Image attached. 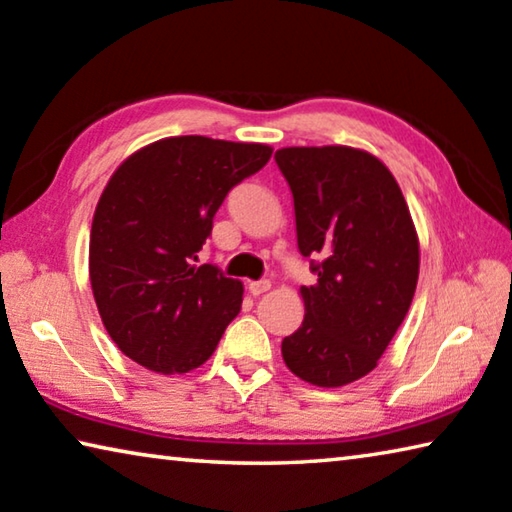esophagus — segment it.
Here are the masks:
<instances>
[{
    "instance_id": "esophagus-1",
    "label": "esophagus",
    "mask_w": 512,
    "mask_h": 512,
    "mask_svg": "<svg viewBox=\"0 0 512 512\" xmlns=\"http://www.w3.org/2000/svg\"><path fill=\"white\" fill-rule=\"evenodd\" d=\"M271 289V282L269 280H255V282H248V291L253 296H259V294H264V291H269Z\"/></svg>"
}]
</instances>
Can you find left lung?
I'll use <instances>...</instances> for the list:
<instances>
[{
    "label": "left lung",
    "mask_w": 512,
    "mask_h": 512,
    "mask_svg": "<svg viewBox=\"0 0 512 512\" xmlns=\"http://www.w3.org/2000/svg\"><path fill=\"white\" fill-rule=\"evenodd\" d=\"M275 164L294 196L300 255L316 275L300 287L305 319L282 339V358L316 387H342L376 369L410 310L419 241L383 161L326 145L282 148Z\"/></svg>",
    "instance_id": "8db88e82"
}]
</instances>
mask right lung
Wrapping results in <instances>:
<instances>
[{"mask_svg":"<svg viewBox=\"0 0 512 512\" xmlns=\"http://www.w3.org/2000/svg\"><path fill=\"white\" fill-rule=\"evenodd\" d=\"M262 143L173 136L123 161L97 202L91 287L102 323L127 358L186 373L212 358L241 310L243 285L196 264L234 186L271 159Z\"/></svg>","mask_w":512,"mask_h":512,"instance_id":"1","label":"right lung"}]
</instances>
